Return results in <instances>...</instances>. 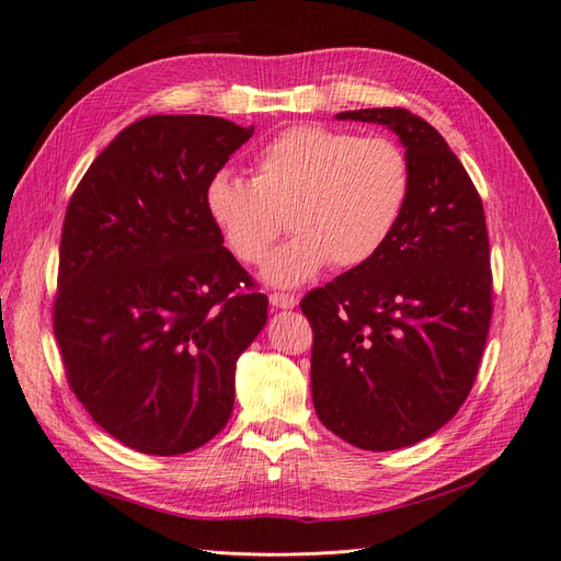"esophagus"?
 <instances>
[{
  "label": "esophagus",
  "mask_w": 561,
  "mask_h": 561,
  "mask_svg": "<svg viewBox=\"0 0 561 561\" xmlns=\"http://www.w3.org/2000/svg\"><path fill=\"white\" fill-rule=\"evenodd\" d=\"M268 301H271V307H274V309H283V311L295 309L297 304H299L295 295H285V293H274V295L268 297Z\"/></svg>",
  "instance_id": "obj_1"
}]
</instances>
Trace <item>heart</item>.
<instances>
[{
    "label": "heart",
    "instance_id": "heart-1",
    "mask_svg": "<svg viewBox=\"0 0 561 561\" xmlns=\"http://www.w3.org/2000/svg\"><path fill=\"white\" fill-rule=\"evenodd\" d=\"M402 147L381 135L301 124L276 133L252 159V180L217 171L203 208L236 260L257 264L285 227L295 236L266 257L262 278L297 287L330 262L355 268L375 260L410 198Z\"/></svg>",
    "mask_w": 561,
    "mask_h": 561
}]
</instances>
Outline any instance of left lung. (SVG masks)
Returning a JSON list of instances; mask_svg holds the SVG:
<instances>
[{
    "mask_svg": "<svg viewBox=\"0 0 561 561\" xmlns=\"http://www.w3.org/2000/svg\"><path fill=\"white\" fill-rule=\"evenodd\" d=\"M393 130L412 171L400 222L375 260L301 299L313 328L322 426L367 451L426 439L468 398L491 320L482 198L428 122L402 107L339 112Z\"/></svg>",
    "mask_w": 561,
    "mask_h": 561,
    "instance_id": "8db88e82",
    "label": "left lung"
}]
</instances>
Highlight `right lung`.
I'll return each instance as SVG.
<instances>
[{
    "instance_id": "add662e5",
    "label": "right lung",
    "mask_w": 561,
    "mask_h": 561,
    "mask_svg": "<svg viewBox=\"0 0 561 561\" xmlns=\"http://www.w3.org/2000/svg\"><path fill=\"white\" fill-rule=\"evenodd\" d=\"M252 133L219 116H145L67 206L54 307L67 381L135 451L186 454L222 431L236 360L266 325V295L203 208L208 178Z\"/></svg>"
}]
</instances>
